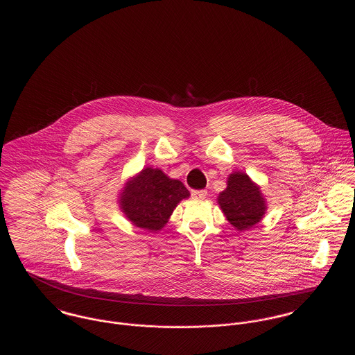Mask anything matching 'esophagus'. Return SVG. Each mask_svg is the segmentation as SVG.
I'll use <instances>...</instances> for the list:
<instances>
[{
  "mask_svg": "<svg viewBox=\"0 0 355 355\" xmlns=\"http://www.w3.org/2000/svg\"><path fill=\"white\" fill-rule=\"evenodd\" d=\"M206 196H207V191L206 190H193L191 191V197L194 198V200H205L206 198Z\"/></svg>",
  "mask_w": 355,
  "mask_h": 355,
  "instance_id": "34e87169",
  "label": "esophagus"
}]
</instances>
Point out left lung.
Instances as JSON below:
<instances>
[{
    "mask_svg": "<svg viewBox=\"0 0 355 355\" xmlns=\"http://www.w3.org/2000/svg\"><path fill=\"white\" fill-rule=\"evenodd\" d=\"M217 202L226 220L238 232L252 229L262 220L268 210L261 186L242 171L229 174L226 189L218 194Z\"/></svg>",
    "mask_w": 355,
    "mask_h": 355,
    "instance_id": "obj_1",
    "label": "left lung"
}]
</instances>
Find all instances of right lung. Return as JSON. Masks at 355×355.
Segmentation results:
<instances>
[{
	"instance_id": "add662e5",
	"label": "right lung",
	"mask_w": 355,
	"mask_h": 355,
	"mask_svg": "<svg viewBox=\"0 0 355 355\" xmlns=\"http://www.w3.org/2000/svg\"><path fill=\"white\" fill-rule=\"evenodd\" d=\"M189 197L181 181L158 168L146 166L125 182L119 190V205L135 226L154 233L165 227L177 205Z\"/></svg>"
}]
</instances>
